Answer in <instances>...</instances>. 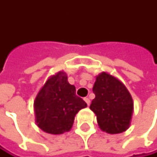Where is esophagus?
Returning a JSON list of instances; mask_svg holds the SVG:
<instances>
[{"label": "esophagus", "instance_id": "1", "mask_svg": "<svg viewBox=\"0 0 157 157\" xmlns=\"http://www.w3.org/2000/svg\"><path fill=\"white\" fill-rule=\"evenodd\" d=\"M84 100H85V101L86 102V105H90V100H89L88 98H85Z\"/></svg>", "mask_w": 157, "mask_h": 157}]
</instances>
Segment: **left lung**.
<instances>
[{"label": "left lung", "instance_id": "1", "mask_svg": "<svg viewBox=\"0 0 157 157\" xmlns=\"http://www.w3.org/2000/svg\"><path fill=\"white\" fill-rule=\"evenodd\" d=\"M93 92L95 99L89 108L96 114L100 128L108 134L128 129L134 104L125 86L116 77L101 72L96 78Z\"/></svg>", "mask_w": 157, "mask_h": 157}]
</instances>
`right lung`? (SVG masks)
<instances>
[{"mask_svg":"<svg viewBox=\"0 0 157 157\" xmlns=\"http://www.w3.org/2000/svg\"><path fill=\"white\" fill-rule=\"evenodd\" d=\"M75 91L64 71L48 79L34 104L36 121L41 130L52 135L70 131L78 111L87 106Z\"/></svg>","mask_w":157,"mask_h":157,"instance_id":"add662e5","label":"right lung"}]
</instances>
